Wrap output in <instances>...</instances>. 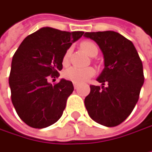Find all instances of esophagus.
Wrapping results in <instances>:
<instances>
[{
  "label": "esophagus",
  "mask_w": 152,
  "mask_h": 152,
  "mask_svg": "<svg viewBox=\"0 0 152 152\" xmlns=\"http://www.w3.org/2000/svg\"><path fill=\"white\" fill-rule=\"evenodd\" d=\"M73 86H74V88H75V89H78V88H79V84H77V83H73Z\"/></svg>",
  "instance_id": "34e87169"
}]
</instances>
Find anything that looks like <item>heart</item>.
I'll return each mask as SVG.
<instances>
[{"mask_svg":"<svg viewBox=\"0 0 152 152\" xmlns=\"http://www.w3.org/2000/svg\"><path fill=\"white\" fill-rule=\"evenodd\" d=\"M80 47L82 50L88 54V56H92L96 51H98L97 47L92 41L85 40L81 42ZM71 50L67 49L63 56V64L67 65L69 63ZM96 74V70L93 67H87V68H77V67H70L64 71V76L66 80L72 81L73 83H84L88 81L90 78H92Z\"/></svg>","mask_w":152,"mask_h":152,"instance_id":"obj_1","label":"heart"}]
</instances>
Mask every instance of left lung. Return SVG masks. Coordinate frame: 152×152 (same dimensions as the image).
Listing matches in <instances>:
<instances>
[{
	"label": "left lung",
	"instance_id": "obj_1",
	"mask_svg": "<svg viewBox=\"0 0 152 152\" xmlns=\"http://www.w3.org/2000/svg\"><path fill=\"white\" fill-rule=\"evenodd\" d=\"M96 42L104 60V68L90 86L85 106L90 118L105 126L122 123L134 110L144 82L142 63L133 42L113 31L85 33ZM107 84L104 87L103 85Z\"/></svg>",
	"mask_w": 152,
	"mask_h": 152
}]
</instances>
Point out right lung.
<instances>
[{"label": "right lung", "mask_w": 152, "mask_h": 152, "mask_svg": "<svg viewBox=\"0 0 152 152\" xmlns=\"http://www.w3.org/2000/svg\"><path fill=\"white\" fill-rule=\"evenodd\" d=\"M83 34L42 27L28 35L17 49L9 84L12 104L26 125L44 128L61 118L74 89L72 82L61 79L53 86L48 80L59 77L65 51Z\"/></svg>", "instance_id": "1"}]
</instances>
